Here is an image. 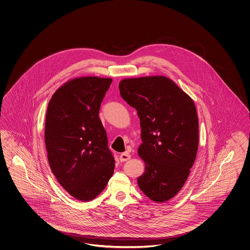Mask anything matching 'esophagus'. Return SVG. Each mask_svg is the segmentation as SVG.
Masks as SVG:
<instances>
[{
  "instance_id": "1",
  "label": "esophagus",
  "mask_w": 250,
  "mask_h": 250,
  "mask_svg": "<svg viewBox=\"0 0 250 250\" xmlns=\"http://www.w3.org/2000/svg\"><path fill=\"white\" fill-rule=\"evenodd\" d=\"M130 158H131V155L127 153V152H123V153L120 154V156H119V159H120L121 162H126Z\"/></svg>"
}]
</instances>
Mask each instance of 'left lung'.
I'll use <instances>...</instances> for the list:
<instances>
[{
  "label": "left lung",
  "instance_id": "8db88e82",
  "mask_svg": "<svg viewBox=\"0 0 250 250\" xmlns=\"http://www.w3.org/2000/svg\"><path fill=\"white\" fill-rule=\"evenodd\" d=\"M120 95L137 110L146 171L137 179L149 199L165 202L183 188L194 164L199 122L194 102L165 76L125 79Z\"/></svg>",
  "mask_w": 250,
  "mask_h": 250
}]
</instances>
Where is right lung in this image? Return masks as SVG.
Returning <instances> with one entry per match:
<instances>
[{
    "mask_svg": "<svg viewBox=\"0 0 250 250\" xmlns=\"http://www.w3.org/2000/svg\"><path fill=\"white\" fill-rule=\"evenodd\" d=\"M112 79L77 78L49 100L45 144L49 166L59 183L77 200H94L114 173L115 160L98 116Z\"/></svg>",
    "mask_w": 250,
    "mask_h": 250,
    "instance_id": "1",
    "label": "right lung"
}]
</instances>
